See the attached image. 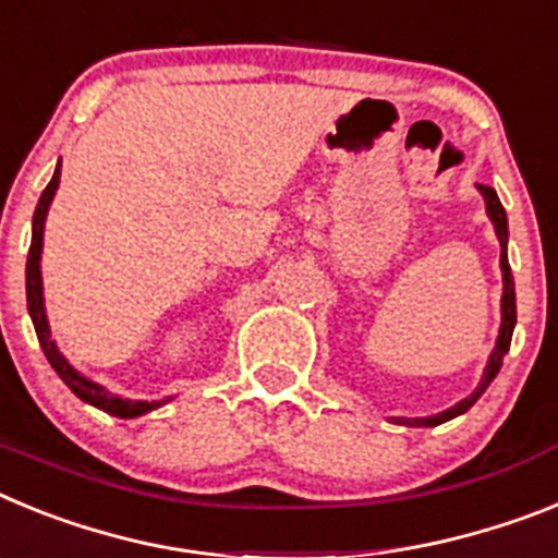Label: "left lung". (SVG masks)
<instances>
[{"instance_id":"1","label":"left lung","mask_w":558,"mask_h":558,"mask_svg":"<svg viewBox=\"0 0 558 558\" xmlns=\"http://www.w3.org/2000/svg\"><path fill=\"white\" fill-rule=\"evenodd\" d=\"M477 191H481L483 198H486L488 219H492L494 232H497V239H500V269H502V323H500V337H497V345H494L492 356H488L481 385L474 387L472 396H466V399L458 401V404L449 407V410H444V413L429 415V418H390V421H396V424L438 426V424H444V421L454 418V415H463L469 410V407L474 404V401H477L483 393H486V387L492 385L494 376L500 373L502 356H506L508 348H511V333H513V326H517V294H513V275H511V266H508V219H506V210H502V205H500V198H497V193H494V187L477 185Z\"/></svg>"}]
</instances>
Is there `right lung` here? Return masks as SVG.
I'll return each instance as SVG.
<instances>
[{
  "instance_id": "1",
  "label": "right lung",
  "mask_w": 558,
  "mask_h": 558,
  "mask_svg": "<svg viewBox=\"0 0 558 558\" xmlns=\"http://www.w3.org/2000/svg\"><path fill=\"white\" fill-rule=\"evenodd\" d=\"M58 182H61V162L56 165V173H52L50 185L45 187L41 198H38L36 213H33V241H31V252H27V312H31L33 326H36V337H38V345L45 351L47 362L52 365V371L61 376L66 387H70L72 393L77 396L81 401L86 404L98 407L104 413L109 415H118V418H137V415L151 413L157 407H162L165 401H132V399H120V396L109 393L106 387L95 385L89 381L86 376L75 371L70 362L64 360V353L58 351L56 339L50 337V323H47V314H45V289H41V246H45V221H47V210H50V202L58 191Z\"/></svg>"
}]
</instances>
